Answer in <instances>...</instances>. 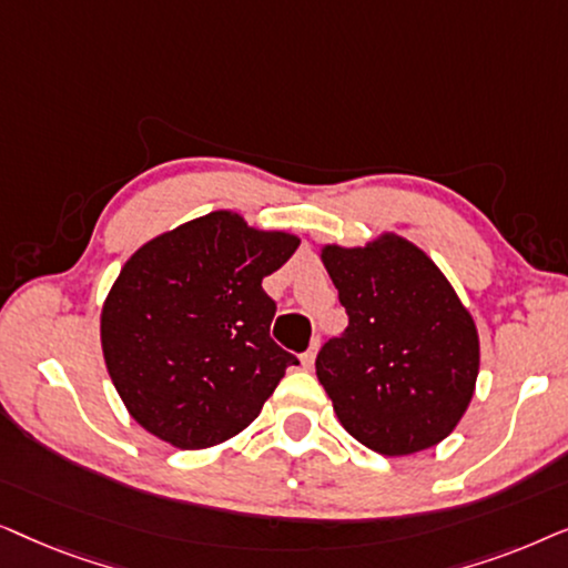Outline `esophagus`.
I'll return each mask as SVG.
<instances>
[{
	"mask_svg": "<svg viewBox=\"0 0 568 568\" xmlns=\"http://www.w3.org/2000/svg\"><path fill=\"white\" fill-rule=\"evenodd\" d=\"M317 348H321V344H317V338H315L313 344H310L307 352L300 356V359H302V367H305V369L313 367V364H315V356H317Z\"/></svg>",
	"mask_w": 568,
	"mask_h": 568,
	"instance_id": "34e87169",
	"label": "esophagus"
}]
</instances>
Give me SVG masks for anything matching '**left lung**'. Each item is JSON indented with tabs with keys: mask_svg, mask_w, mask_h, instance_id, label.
Segmentation results:
<instances>
[{
	"mask_svg": "<svg viewBox=\"0 0 568 568\" xmlns=\"http://www.w3.org/2000/svg\"><path fill=\"white\" fill-rule=\"evenodd\" d=\"M348 325L317 352L338 422L379 455L434 447L476 390L478 331L445 274L414 243L383 235L323 247Z\"/></svg>",
	"mask_w": 568,
	"mask_h": 568,
	"instance_id": "8db88e82",
	"label": "left lung"
}]
</instances>
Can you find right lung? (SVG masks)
I'll return each instance as SVG.
<instances>
[{
  "label": "right lung",
  "instance_id": "right-lung-1",
  "mask_svg": "<svg viewBox=\"0 0 568 568\" xmlns=\"http://www.w3.org/2000/svg\"><path fill=\"white\" fill-rule=\"evenodd\" d=\"M300 237L212 212L150 240L126 261L100 315L108 375L134 422L181 449L235 437L300 364L271 338L263 276Z\"/></svg>",
  "mask_w": 568,
  "mask_h": 568
}]
</instances>
